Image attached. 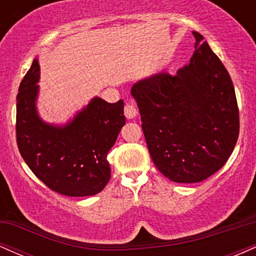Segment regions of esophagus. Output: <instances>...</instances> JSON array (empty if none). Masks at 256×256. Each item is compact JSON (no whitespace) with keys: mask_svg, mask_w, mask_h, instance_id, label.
<instances>
[{"mask_svg":"<svg viewBox=\"0 0 256 256\" xmlns=\"http://www.w3.org/2000/svg\"><path fill=\"white\" fill-rule=\"evenodd\" d=\"M124 114L128 119H132L137 116V108L134 107V104H126L124 107Z\"/></svg>","mask_w":256,"mask_h":256,"instance_id":"esophagus-1","label":"esophagus"}]
</instances>
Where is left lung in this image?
I'll return each mask as SVG.
<instances>
[{
  "label": "left lung",
  "instance_id": "1",
  "mask_svg": "<svg viewBox=\"0 0 256 256\" xmlns=\"http://www.w3.org/2000/svg\"><path fill=\"white\" fill-rule=\"evenodd\" d=\"M195 52L176 74L138 82L137 101L155 166L177 183H198L219 171L236 146L240 110L230 74L198 32Z\"/></svg>",
  "mask_w": 256,
  "mask_h": 256
}]
</instances>
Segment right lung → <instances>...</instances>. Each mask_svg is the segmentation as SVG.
Wrapping results in <instances>:
<instances>
[{"label":"right lung","instance_id":"1","mask_svg":"<svg viewBox=\"0 0 256 256\" xmlns=\"http://www.w3.org/2000/svg\"><path fill=\"white\" fill-rule=\"evenodd\" d=\"M40 64L34 58L16 95V143L38 179L52 192L72 198L96 195L110 178L108 152L125 125L124 101L95 98L64 128L38 116Z\"/></svg>","mask_w":256,"mask_h":256}]
</instances>
